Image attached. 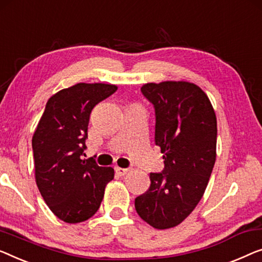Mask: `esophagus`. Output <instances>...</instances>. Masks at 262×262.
Masks as SVG:
<instances>
[{
	"instance_id": "1",
	"label": "esophagus",
	"mask_w": 262,
	"mask_h": 262,
	"mask_svg": "<svg viewBox=\"0 0 262 262\" xmlns=\"http://www.w3.org/2000/svg\"><path fill=\"white\" fill-rule=\"evenodd\" d=\"M127 172H128V169L119 168V166H117V168H116V173H117V175H119V176H124V175H126Z\"/></svg>"
}]
</instances>
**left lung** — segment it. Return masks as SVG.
I'll return each mask as SVG.
<instances>
[{
  "label": "left lung",
  "instance_id": "8db88e82",
  "mask_svg": "<svg viewBox=\"0 0 262 262\" xmlns=\"http://www.w3.org/2000/svg\"><path fill=\"white\" fill-rule=\"evenodd\" d=\"M140 91L154 105L164 169L150 173V188L136 197L135 208L154 228L168 229L202 199L215 164L217 123L209 98L191 82H150Z\"/></svg>",
  "mask_w": 262,
  "mask_h": 262
}]
</instances>
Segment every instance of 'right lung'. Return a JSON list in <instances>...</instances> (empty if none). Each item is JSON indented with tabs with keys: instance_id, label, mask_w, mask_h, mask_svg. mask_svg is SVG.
<instances>
[{
	"instance_id": "1",
	"label": "right lung",
	"mask_w": 262,
	"mask_h": 262,
	"mask_svg": "<svg viewBox=\"0 0 262 262\" xmlns=\"http://www.w3.org/2000/svg\"><path fill=\"white\" fill-rule=\"evenodd\" d=\"M116 85L80 82L49 98L32 139L35 180L41 196L66 223L97 213L115 170L81 159L94 106L117 91Z\"/></svg>"
}]
</instances>
